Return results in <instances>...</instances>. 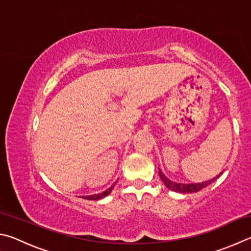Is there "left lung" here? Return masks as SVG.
Wrapping results in <instances>:
<instances>
[{
	"label": "left lung",
	"mask_w": 251,
	"mask_h": 251,
	"mask_svg": "<svg viewBox=\"0 0 251 251\" xmlns=\"http://www.w3.org/2000/svg\"><path fill=\"white\" fill-rule=\"evenodd\" d=\"M159 174H160L162 182H163L164 185L168 188H170L171 191L178 192V193H195V192L203 190V188L206 186H208L209 184L213 183L222 173L217 175L216 177H214L213 179H210V181L203 182V183H195V184H179V183H175V182L170 181V179L165 176L161 170H159Z\"/></svg>",
	"instance_id": "obj_1"
}]
</instances>
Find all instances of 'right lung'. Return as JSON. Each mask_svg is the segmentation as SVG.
I'll return each mask as SVG.
<instances>
[{"label":"right lung","mask_w":251,"mask_h":251,"mask_svg":"<svg viewBox=\"0 0 251 251\" xmlns=\"http://www.w3.org/2000/svg\"><path fill=\"white\" fill-rule=\"evenodd\" d=\"M113 186H114V184H113V185H112L111 187L108 188L107 191H104V192H102V193H100V194H96V195H91V196H85V197H82V199H85V200H90V201H96V200L103 199L104 196H107V195H109V194H110V193H111Z\"/></svg>","instance_id":"obj_1"}]
</instances>
